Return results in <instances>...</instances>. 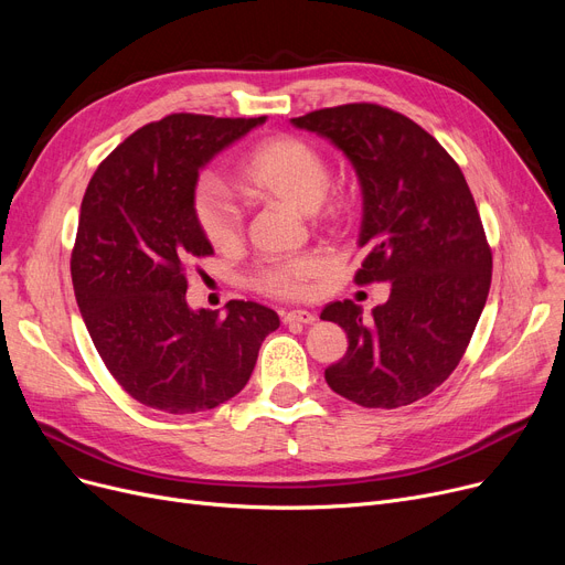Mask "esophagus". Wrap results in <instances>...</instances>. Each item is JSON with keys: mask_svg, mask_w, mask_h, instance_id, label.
<instances>
[{"mask_svg": "<svg viewBox=\"0 0 565 565\" xmlns=\"http://www.w3.org/2000/svg\"><path fill=\"white\" fill-rule=\"evenodd\" d=\"M318 316L313 311H307V309H298V311H288L284 313V322L286 324H311L316 322Z\"/></svg>", "mask_w": 565, "mask_h": 565, "instance_id": "esophagus-1", "label": "esophagus"}]
</instances>
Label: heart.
I'll list each match as a JSON object with an SVG mask.
<instances>
[{
  "label": "heart",
  "mask_w": 565,
  "mask_h": 565,
  "mask_svg": "<svg viewBox=\"0 0 565 565\" xmlns=\"http://www.w3.org/2000/svg\"><path fill=\"white\" fill-rule=\"evenodd\" d=\"M237 185L254 199L277 201L300 213H313L330 185V167L318 148L300 137L279 135L260 141L237 167ZM194 217L203 237L220 252L243 243V217L237 205L215 181H201L194 190ZM328 270L318 254L273 260L263 265L254 286L277 298H300Z\"/></svg>",
  "instance_id": "obj_1"
}]
</instances>
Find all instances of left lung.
<instances>
[{
	"label": "left lung",
	"instance_id": "left-lung-1",
	"mask_svg": "<svg viewBox=\"0 0 565 565\" xmlns=\"http://www.w3.org/2000/svg\"><path fill=\"white\" fill-rule=\"evenodd\" d=\"M290 124L350 160L366 249L354 281L392 286L369 318L350 300L322 309L348 334V352L324 380L362 407L419 401L462 360L490 290L492 254L465 175L433 135L387 107H328Z\"/></svg>",
	"mask_w": 565,
	"mask_h": 565
}]
</instances>
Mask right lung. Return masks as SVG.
<instances>
[{"label":"right lung","instance_id":"obj_1","mask_svg":"<svg viewBox=\"0 0 565 565\" xmlns=\"http://www.w3.org/2000/svg\"><path fill=\"white\" fill-rule=\"evenodd\" d=\"M258 118L171 114L132 132L96 169L79 207L71 275L79 313L116 382L167 414L241 394L279 316L231 300L192 309L185 267L211 256L194 217L199 171Z\"/></svg>","mask_w":565,"mask_h":565}]
</instances>
